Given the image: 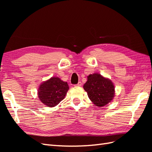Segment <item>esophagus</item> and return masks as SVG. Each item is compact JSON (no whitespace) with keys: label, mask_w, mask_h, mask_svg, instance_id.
Segmentation results:
<instances>
[{"label":"esophagus","mask_w":152,"mask_h":152,"mask_svg":"<svg viewBox=\"0 0 152 152\" xmlns=\"http://www.w3.org/2000/svg\"><path fill=\"white\" fill-rule=\"evenodd\" d=\"M82 85V82H79L78 83H77V84L74 85V86H76V87H78V86H81Z\"/></svg>","instance_id":"34e87169"}]
</instances>
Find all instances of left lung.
<instances>
[{
  "label": "left lung",
  "instance_id": "left-lung-1",
  "mask_svg": "<svg viewBox=\"0 0 152 152\" xmlns=\"http://www.w3.org/2000/svg\"><path fill=\"white\" fill-rule=\"evenodd\" d=\"M89 99L96 106L102 107L110 102L114 97L115 88L112 82L100 74L94 73L88 76L83 85Z\"/></svg>",
  "mask_w": 152,
  "mask_h": 152
}]
</instances>
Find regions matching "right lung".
<instances>
[{
  "instance_id": "add662e5",
  "label": "right lung",
  "mask_w": 152,
  "mask_h": 152,
  "mask_svg": "<svg viewBox=\"0 0 152 152\" xmlns=\"http://www.w3.org/2000/svg\"><path fill=\"white\" fill-rule=\"evenodd\" d=\"M69 89L67 82L52 77L41 83L38 90L40 101L48 107H54L64 99Z\"/></svg>"
}]
</instances>
